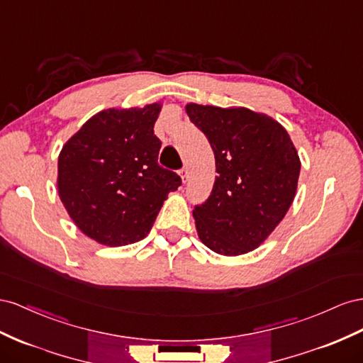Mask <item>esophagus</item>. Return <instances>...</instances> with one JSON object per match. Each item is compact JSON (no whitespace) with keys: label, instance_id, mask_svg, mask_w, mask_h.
<instances>
[{"label":"esophagus","instance_id":"34e87169","mask_svg":"<svg viewBox=\"0 0 363 363\" xmlns=\"http://www.w3.org/2000/svg\"><path fill=\"white\" fill-rule=\"evenodd\" d=\"M179 174H181V178H182V182H187V176H189V170L187 169H182L181 172H179Z\"/></svg>","mask_w":363,"mask_h":363}]
</instances>
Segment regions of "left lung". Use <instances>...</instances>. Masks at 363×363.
<instances>
[{
	"label": "left lung",
	"mask_w": 363,
	"mask_h": 363,
	"mask_svg": "<svg viewBox=\"0 0 363 363\" xmlns=\"http://www.w3.org/2000/svg\"><path fill=\"white\" fill-rule=\"evenodd\" d=\"M191 123L208 138L216 160L210 198L196 205L199 239L222 255H242L260 246L294 202L298 152L287 130L247 108L189 103Z\"/></svg>",
	"instance_id": "8db88e82"
}]
</instances>
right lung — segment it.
<instances>
[{
	"mask_svg": "<svg viewBox=\"0 0 363 363\" xmlns=\"http://www.w3.org/2000/svg\"><path fill=\"white\" fill-rule=\"evenodd\" d=\"M160 103L106 109L91 117L62 147L57 191L72 222L106 246L144 239L181 178L158 164L153 133Z\"/></svg>",
	"mask_w": 363,
	"mask_h": 363,
	"instance_id": "1",
	"label": "right lung"
}]
</instances>
